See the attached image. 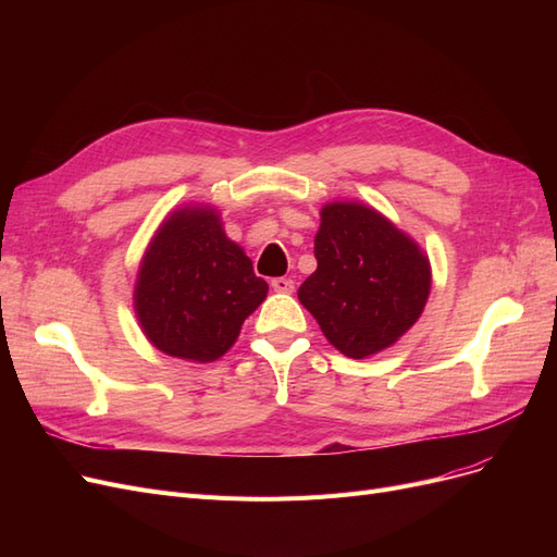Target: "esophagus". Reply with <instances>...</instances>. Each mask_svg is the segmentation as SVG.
I'll list each match as a JSON object with an SVG mask.
<instances>
[{"label": "esophagus", "instance_id": "obj_1", "mask_svg": "<svg viewBox=\"0 0 557 557\" xmlns=\"http://www.w3.org/2000/svg\"><path fill=\"white\" fill-rule=\"evenodd\" d=\"M272 288L276 293H293L295 290V281L293 278H285V276H278V278H272Z\"/></svg>", "mask_w": 557, "mask_h": 557}]
</instances>
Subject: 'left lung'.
Here are the masks:
<instances>
[{
  "label": "left lung",
  "mask_w": 557,
  "mask_h": 557,
  "mask_svg": "<svg viewBox=\"0 0 557 557\" xmlns=\"http://www.w3.org/2000/svg\"><path fill=\"white\" fill-rule=\"evenodd\" d=\"M313 252L318 269L297 297L344 356L360 360L393 346L423 313L430 262L374 209L327 205Z\"/></svg>",
  "instance_id": "1"
}]
</instances>
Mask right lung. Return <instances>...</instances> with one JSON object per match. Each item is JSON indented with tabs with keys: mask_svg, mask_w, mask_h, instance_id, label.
<instances>
[{
	"mask_svg": "<svg viewBox=\"0 0 557 557\" xmlns=\"http://www.w3.org/2000/svg\"><path fill=\"white\" fill-rule=\"evenodd\" d=\"M267 290L215 211L181 209L146 252L134 307L150 344L166 356L211 362L237 342Z\"/></svg>",
	"mask_w": 557,
	"mask_h": 557,
	"instance_id": "add662e5",
	"label": "right lung"
}]
</instances>
